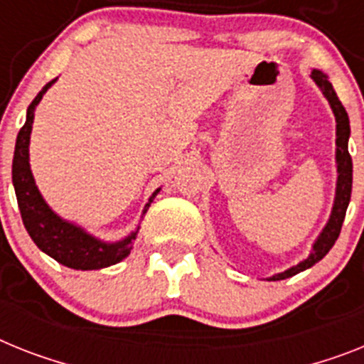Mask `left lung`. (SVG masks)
<instances>
[{
  "mask_svg": "<svg viewBox=\"0 0 364 364\" xmlns=\"http://www.w3.org/2000/svg\"><path fill=\"white\" fill-rule=\"evenodd\" d=\"M311 77L313 81L320 87L322 94L326 96V100L331 105V111L335 114V120H337V192H335V203H333L331 216H329L328 224L322 229V233L316 239V242L313 244V252L309 253V257L304 259L301 262H298L296 267L289 268V270L276 274V276L268 277V281H279L287 279V277H292L300 272L307 270L318 262L320 259L326 257V253L333 248L335 240L338 239L341 235V228H343L344 216H346L348 203H350V198H352V157L348 154V139H350V118H348L346 109L343 107L341 100H338L337 92L333 90V85L329 83L328 75L320 70H313L311 72Z\"/></svg>",
  "mask_w": 364,
  "mask_h": 364,
  "instance_id": "left-lung-1",
  "label": "left lung"
}]
</instances>
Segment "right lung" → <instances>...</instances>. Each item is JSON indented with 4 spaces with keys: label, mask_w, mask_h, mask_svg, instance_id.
Segmentation results:
<instances>
[{
    "label": "right lung",
    "mask_w": 364,
    "mask_h": 364,
    "mask_svg": "<svg viewBox=\"0 0 364 364\" xmlns=\"http://www.w3.org/2000/svg\"><path fill=\"white\" fill-rule=\"evenodd\" d=\"M53 83L55 79L36 94V97L27 109L26 124L16 136V148H14V159H12V185H14V192H16L23 225H26L33 242L42 252L48 253L50 257H53L64 267L73 268V270H100V268L116 264L129 255L131 248H133V240L136 239V233H139V228L129 237H125L118 242H103L92 235H88L79 225L66 222L59 215H55L42 198L41 191L36 187L35 177L31 173V166H29V139H31L35 107L41 103L46 90ZM159 191L161 188H157L149 196L144 213L151 205V201L157 196Z\"/></svg>",
    "instance_id": "1"
}]
</instances>
